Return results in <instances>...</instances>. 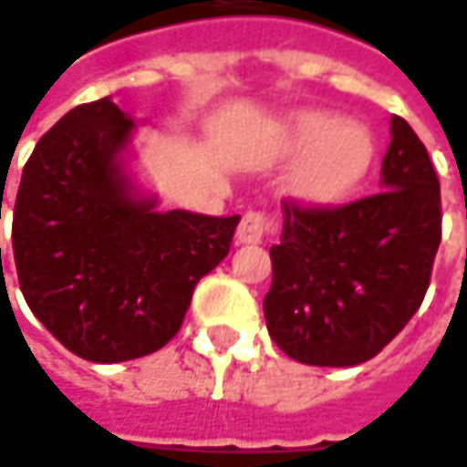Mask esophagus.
Masks as SVG:
<instances>
[{
    "label": "esophagus",
    "instance_id": "34e87169",
    "mask_svg": "<svg viewBox=\"0 0 467 467\" xmlns=\"http://www.w3.org/2000/svg\"><path fill=\"white\" fill-rule=\"evenodd\" d=\"M273 228V218L265 213H246L239 228H236V242L239 244H260L268 231Z\"/></svg>",
    "mask_w": 467,
    "mask_h": 467
}]
</instances>
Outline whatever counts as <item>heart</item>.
<instances>
[{
  "label": "heart",
  "mask_w": 467,
  "mask_h": 467,
  "mask_svg": "<svg viewBox=\"0 0 467 467\" xmlns=\"http://www.w3.org/2000/svg\"><path fill=\"white\" fill-rule=\"evenodd\" d=\"M305 152L294 168L292 192L305 202H331L349 192L373 160V139L360 123H337L331 112L302 109L275 130V154Z\"/></svg>",
  "instance_id": "1"
}]
</instances>
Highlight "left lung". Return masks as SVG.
Here are the masks:
<instances>
[{"mask_svg":"<svg viewBox=\"0 0 467 467\" xmlns=\"http://www.w3.org/2000/svg\"><path fill=\"white\" fill-rule=\"evenodd\" d=\"M379 189L338 207L284 202L263 310L292 360L360 365L418 313L441 242V197L431 157L400 115Z\"/></svg>","mask_w":467,"mask_h":467,"instance_id":"1","label":"left lung"}]
</instances>
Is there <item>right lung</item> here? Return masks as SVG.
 Listing matches in <instances>:
<instances>
[{
	"label": "right lung",
	"mask_w": 467,
	"mask_h": 467,
	"mask_svg": "<svg viewBox=\"0 0 467 467\" xmlns=\"http://www.w3.org/2000/svg\"><path fill=\"white\" fill-rule=\"evenodd\" d=\"M133 129L109 97L73 107L38 139L12 213L20 292L44 328L88 362L165 347L239 225V215L157 213V199L141 197L126 173Z\"/></svg>",
	"instance_id": "obj_1"
}]
</instances>
